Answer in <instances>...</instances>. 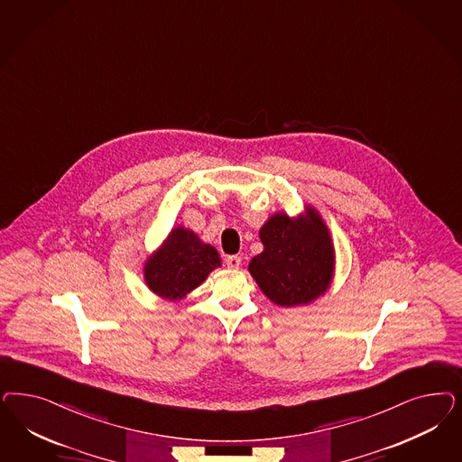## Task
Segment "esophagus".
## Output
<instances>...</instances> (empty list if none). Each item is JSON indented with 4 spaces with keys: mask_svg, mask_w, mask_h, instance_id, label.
<instances>
[{
    "mask_svg": "<svg viewBox=\"0 0 462 462\" xmlns=\"http://www.w3.org/2000/svg\"><path fill=\"white\" fill-rule=\"evenodd\" d=\"M226 265L229 268H238L241 265V258L236 256V254H229L227 258H226Z\"/></svg>",
    "mask_w": 462,
    "mask_h": 462,
    "instance_id": "34e87169",
    "label": "esophagus"
}]
</instances>
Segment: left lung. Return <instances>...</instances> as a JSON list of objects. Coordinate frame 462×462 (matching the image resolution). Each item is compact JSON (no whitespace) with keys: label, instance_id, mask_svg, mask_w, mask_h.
Here are the masks:
<instances>
[{"label":"left lung","instance_id":"1","mask_svg":"<svg viewBox=\"0 0 462 462\" xmlns=\"http://www.w3.org/2000/svg\"><path fill=\"white\" fill-rule=\"evenodd\" d=\"M265 250L250 272L272 302L294 308L325 294L333 273V246L327 226L313 208L308 217L275 214L260 229Z\"/></svg>","mask_w":462,"mask_h":462}]
</instances>
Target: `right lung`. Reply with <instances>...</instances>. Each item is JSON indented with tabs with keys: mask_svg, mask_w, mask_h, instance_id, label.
<instances>
[{
	"mask_svg": "<svg viewBox=\"0 0 462 462\" xmlns=\"http://www.w3.org/2000/svg\"><path fill=\"white\" fill-rule=\"evenodd\" d=\"M221 265L219 254L202 243L192 231L177 227L163 246L149 256L144 277L149 289L170 300L183 298Z\"/></svg>",
	"mask_w": 462,
	"mask_h": 462,
	"instance_id": "obj_1",
	"label": "right lung"
}]
</instances>
